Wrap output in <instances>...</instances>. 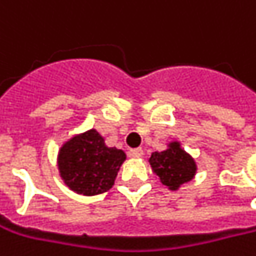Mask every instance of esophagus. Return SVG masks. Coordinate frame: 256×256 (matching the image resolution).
Wrapping results in <instances>:
<instances>
[{"label":"esophagus","mask_w":256,"mask_h":256,"mask_svg":"<svg viewBox=\"0 0 256 256\" xmlns=\"http://www.w3.org/2000/svg\"><path fill=\"white\" fill-rule=\"evenodd\" d=\"M142 154H144L142 148H133V150L128 151V155H130V156H134V158H140Z\"/></svg>","instance_id":"obj_1"}]
</instances>
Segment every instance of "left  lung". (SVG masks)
<instances>
[{
	"mask_svg": "<svg viewBox=\"0 0 256 256\" xmlns=\"http://www.w3.org/2000/svg\"><path fill=\"white\" fill-rule=\"evenodd\" d=\"M150 165L162 184L173 191L178 190L182 184L190 182L196 172L194 159L182 150L178 141L170 142L169 148L162 152H154L150 158Z\"/></svg>",
	"mask_w": 256,
	"mask_h": 256,
	"instance_id": "left-lung-1",
	"label": "left lung"
}]
</instances>
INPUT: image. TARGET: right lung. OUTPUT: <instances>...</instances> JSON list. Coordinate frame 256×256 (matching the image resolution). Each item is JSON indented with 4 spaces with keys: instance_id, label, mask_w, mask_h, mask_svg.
Here are the masks:
<instances>
[{
    "instance_id": "add662e5",
    "label": "right lung",
    "mask_w": 256,
    "mask_h": 256,
    "mask_svg": "<svg viewBox=\"0 0 256 256\" xmlns=\"http://www.w3.org/2000/svg\"><path fill=\"white\" fill-rule=\"evenodd\" d=\"M124 159L126 154L122 150L105 146L100 133L91 128L62 146L58 168L70 190L83 196H97L114 186Z\"/></svg>"
}]
</instances>
